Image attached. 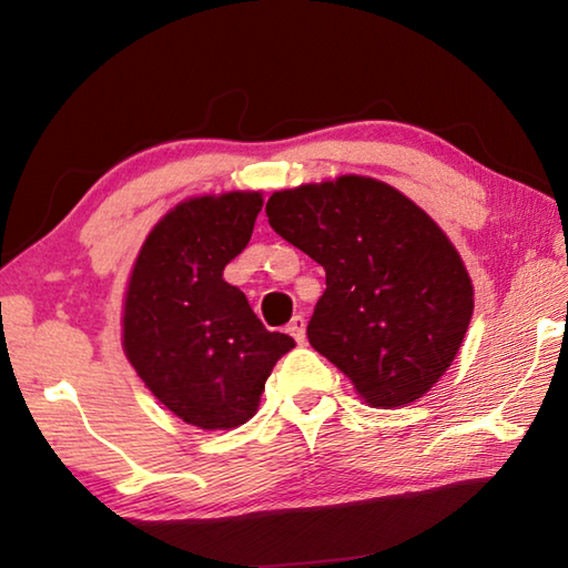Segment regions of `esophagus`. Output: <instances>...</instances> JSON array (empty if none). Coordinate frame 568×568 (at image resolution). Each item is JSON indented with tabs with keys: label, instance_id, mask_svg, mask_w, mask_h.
Wrapping results in <instances>:
<instances>
[{
	"label": "esophagus",
	"instance_id": "obj_1",
	"mask_svg": "<svg viewBox=\"0 0 568 568\" xmlns=\"http://www.w3.org/2000/svg\"><path fill=\"white\" fill-rule=\"evenodd\" d=\"M287 333L293 335L295 343H305V318L303 315H293V321L287 323Z\"/></svg>",
	"mask_w": 568,
	"mask_h": 568
}]
</instances>
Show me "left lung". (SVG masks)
Wrapping results in <instances>:
<instances>
[{"label":"left lung","instance_id":"left-lung-1","mask_svg":"<svg viewBox=\"0 0 568 568\" xmlns=\"http://www.w3.org/2000/svg\"><path fill=\"white\" fill-rule=\"evenodd\" d=\"M267 223L325 271L307 341L373 408L426 396L454 363L474 285L448 235L403 192L365 175L277 190Z\"/></svg>","mask_w":568,"mask_h":568}]
</instances>
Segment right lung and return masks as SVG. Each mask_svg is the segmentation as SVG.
Here are the masks:
<instances>
[{"label": "right lung", "instance_id": "right-lung-1", "mask_svg": "<svg viewBox=\"0 0 568 568\" xmlns=\"http://www.w3.org/2000/svg\"><path fill=\"white\" fill-rule=\"evenodd\" d=\"M261 207L257 190L182 200L150 230L124 293V355L162 406L203 430L253 418L273 365L295 345L223 277Z\"/></svg>", "mask_w": 568, "mask_h": 568}]
</instances>
